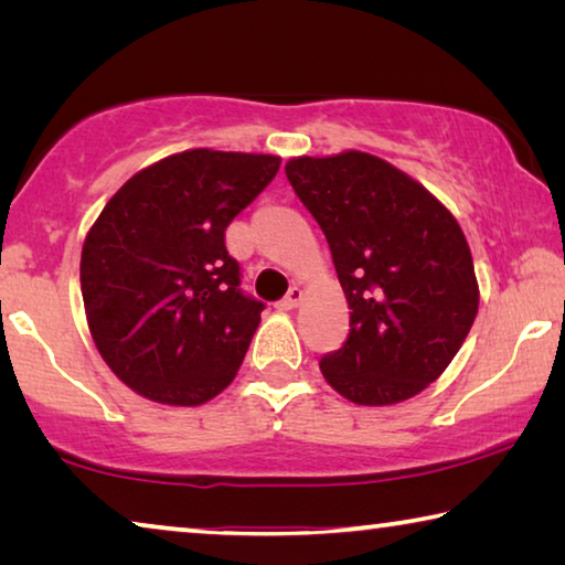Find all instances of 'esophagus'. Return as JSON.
Returning <instances> with one entry per match:
<instances>
[{
	"label": "esophagus",
	"mask_w": 565,
	"mask_h": 565,
	"mask_svg": "<svg viewBox=\"0 0 565 565\" xmlns=\"http://www.w3.org/2000/svg\"><path fill=\"white\" fill-rule=\"evenodd\" d=\"M301 299H303V291L299 289V286H291L289 289V294L284 296V299L276 303V309H281V311H289V309H296V306L301 303Z\"/></svg>",
	"instance_id": "1"
}]
</instances>
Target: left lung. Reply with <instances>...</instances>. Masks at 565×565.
<instances>
[{"mask_svg":"<svg viewBox=\"0 0 565 565\" xmlns=\"http://www.w3.org/2000/svg\"><path fill=\"white\" fill-rule=\"evenodd\" d=\"M286 177L327 236L351 309L349 339L319 361L323 379L359 406L420 394L478 311L461 226L431 191L363 151L291 159Z\"/></svg>","mask_w":565,"mask_h":565,"instance_id":"left-lung-1","label":"left lung"}]
</instances>
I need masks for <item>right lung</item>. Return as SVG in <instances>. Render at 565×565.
I'll return each mask as SVG.
<instances>
[{
  "label": "right lung",
  "mask_w": 565,
  "mask_h": 565,
  "mask_svg": "<svg viewBox=\"0 0 565 565\" xmlns=\"http://www.w3.org/2000/svg\"><path fill=\"white\" fill-rule=\"evenodd\" d=\"M281 159L189 149L141 169L114 194L82 248L92 339L149 401L199 406L232 384L262 321L224 244Z\"/></svg>",
  "instance_id": "right-lung-1"
}]
</instances>
